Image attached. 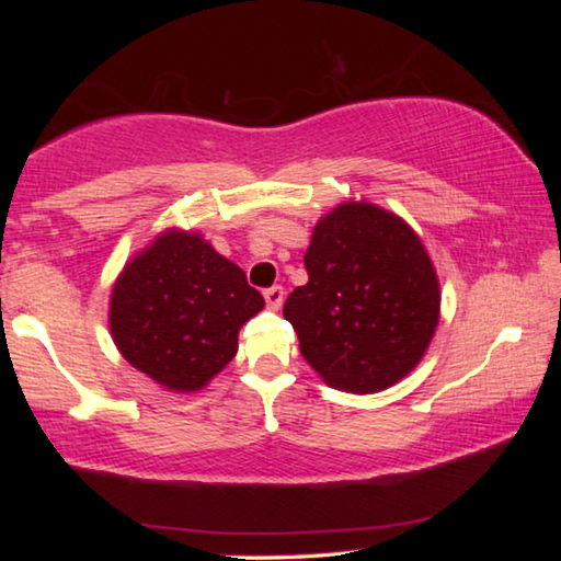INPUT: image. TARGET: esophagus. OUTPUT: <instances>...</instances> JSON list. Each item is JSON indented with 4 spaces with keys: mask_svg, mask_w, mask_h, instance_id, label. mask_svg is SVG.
Here are the masks:
<instances>
[{
    "mask_svg": "<svg viewBox=\"0 0 561 561\" xmlns=\"http://www.w3.org/2000/svg\"><path fill=\"white\" fill-rule=\"evenodd\" d=\"M264 301H267V307L272 311H279L282 309V301H284V289L282 287L264 289Z\"/></svg>",
    "mask_w": 561,
    "mask_h": 561,
    "instance_id": "esophagus-1",
    "label": "esophagus"
}]
</instances>
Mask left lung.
Masks as SVG:
<instances>
[{
	"instance_id": "8db88e82",
	"label": "left lung",
	"mask_w": 561,
	"mask_h": 561,
	"mask_svg": "<svg viewBox=\"0 0 561 561\" xmlns=\"http://www.w3.org/2000/svg\"><path fill=\"white\" fill-rule=\"evenodd\" d=\"M309 282L284 319L321 381L378 393L421 364L440 319V282L403 217L366 201L336 205L314 225L304 254Z\"/></svg>"
}]
</instances>
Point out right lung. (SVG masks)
Segmentation results:
<instances>
[{
    "label": "right lung",
    "instance_id": "obj_1",
    "mask_svg": "<svg viewBox=\"0 0 561 561\" xmlns=\"http://www.w3.org/2000/svg\"><path fill=\"white\" fill-rule=\"evenodd\" d=\"M264 299L201 232L168 227L113 282L108 329L121 356L173 393H197L237 354Z\"/></svg>",
    "mask_w": 561,
    "mask_h": 561
}]
</instances>
